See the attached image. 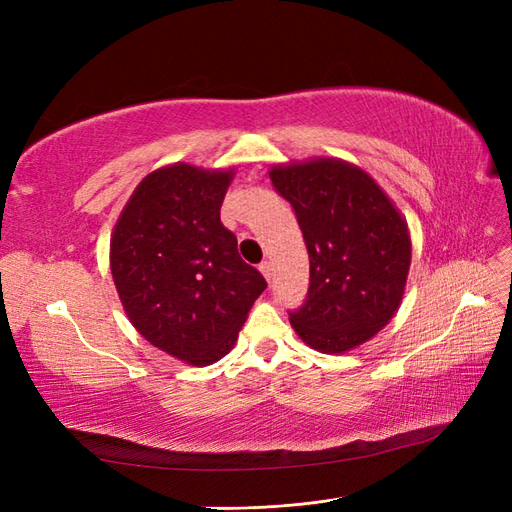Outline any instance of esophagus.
<instances>
[{
	"mask_svg": "<svg viewBox=\"0 0 512 512\" xmlns=\"http://www.w3.org/2000/svg\"><path fill=\"white\" fill-rule=\"evenodd\" d=\"M258 269H260V273H262V275H265V280H267V282H271V275H273V265H271V262H269V260L260 262Z\"/></svg>",
	"mask_w": 512,
	"mask_h": 512,
	"instance_id": "obj_1",
	"label": "esophagus"
}]
</instances>
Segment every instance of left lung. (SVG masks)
I'll return each mask as SVG.
<instances>
[{"label":"left lung","mask_w":512,"mask_h":512,"mask_svg":"<svg viewBox=\"0 0 512 512\" xmlns=\"http://www.w3.org/2000/svg\"><path fill=\"white\" fill-rule=\"evenodd\" d=\"M269 177L292 205L309 254L307 297L288 314L292 329L320 352L361 346L404 299L406 220L365 170L344 160L273 166Z\"/></svg>","instance_id":"obj_1"}]
</instances>
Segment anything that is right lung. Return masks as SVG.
I'll return each mask as SVG.
<instances>
[{
	"instance_id": "add662e5",
	"label": "right lung",
	"mask_w": 512,
	"mask_h": 512,
	"mask_svg": "<svg viewBox=\"0 0 512 512\" xmlns=\"http://www.w3.org/2000/svg\"><path fill=\"white\" fill-rule=\"evenodd\" d=\"M232 175L183 162L153 170L111 237V273L134 329L192 365H211L235 346L267 288L220 220Z\"/></svg>"
}]
</instances>
